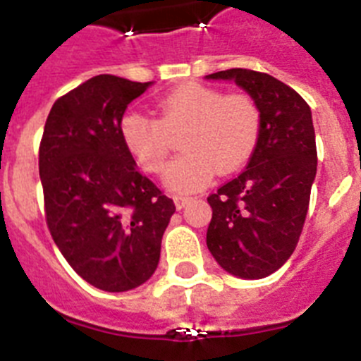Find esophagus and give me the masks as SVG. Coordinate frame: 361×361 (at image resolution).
Instances as JSON below:
<instances>
[{"label":"esophagus","mask_w":361,"mask_h":361,"mask_svg":"<svg viewBox=\"0 0 361 361\" xmlns=\"http://www.w3.org/2000/svg\"><path fill=\"white\" fill-rule=\"evenodd\" d=\"M173 202H175V206H177V209H183V208H186L188 204L191 202V197L175 195V197H173Z\"/></svg>","instance_id":"34e87169"}]
</instances>
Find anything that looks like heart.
Returning a JSON list of instances; mask_svg holds the SVG:
<instances>
[{
  "mask_svg": "<svg viewBox=\"0 0 361 361\" xmlns=\"http://www.w3.org/2000/svg\"><path fill=\"white\" fill-rule=\"evenodd\" d=\"M157 119L130 111L121 121V137L137 164L157 173L180 135L184 153L166 166L162 183L177 193L199 191L216 171L231 173L253 155L262 132V114L250 95L188 82L159 99Z\"/></svg>",
  "mask_w": 361,
  "mask_h": 361,
  "instance_id": "b5f03b06",
  "label": "heart"
}]
</instances>
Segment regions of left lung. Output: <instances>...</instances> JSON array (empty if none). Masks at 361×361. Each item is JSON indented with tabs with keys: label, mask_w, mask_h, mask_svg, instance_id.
<instances>
[{
	"label": "left lung",
	"mask_w": 361,
	"mask_h": 361,
	"mask_svg": "<svg viewBox=\"0 0 361 361\" xmlns=\"http://www.w3.org/2000/svg\"><path fill=\"white\" fill-rule=\"evenodd\" d=\"M206 79L233 81L262 114V132L245 170L208 197L213 216L206 244L229 275L264 279L288 262L307 215L317 177L311 108L269 73L231 68Z\"/></svg>",
	"instance_id": "obj_1"
}]
</instances>
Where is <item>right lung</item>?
I'll return each mask as SVG.
<instances>
[{
	"instance_id": "add662e5",
	"label": "right lung",
	"mask_w": 361,
	"mask_h": 361,
	"mask_svg": "<svg viewBox=\"0 0 361 361\" xmlns=\"http://www.w3.org/2000/svg\"><path fill=\"white\" fill-rule=\"evenodd\" d=\"M152 85L95 75L57 99L41 139L50 235L72 269L108 293L139 288L155 273L175 213L121 137L124 111Z\"/></svg>"
}]
</instances>
